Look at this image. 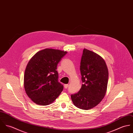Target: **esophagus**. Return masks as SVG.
Segmentation results:
<instances>
[{
  "mask_svg": "<svg viewBox=\"0 0 133 133\" xmlns=\"http://www.w3.org/2000/svg\"><path fill=\"white\" fill-rule=\"evenodd\" d=\"M68 87H69V85H68V84H64V87L65 89H67V88H68Z\"/></svg>",
  "mask_w": 133,
  "mask_h": 133,
  "instance_id": "34e87169",
  "label": "esophagus"
}]
</instances>
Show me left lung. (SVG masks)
Masks as SVG:
<instances>
[{
    "label": "left lung",
    "mask_w": 133,
    "mask_h": 133,
    "mask_svg": "<svg viewBox=\"0 0 133 133\" xmlns=\"http://www.w3.org/2000/svg\"><path fill=\"white\" fill-rule=\"evenodd\" d=\"M80 70L83 84L77 93L71 95V99L78 108L90 110L97 105L105 95L108 69L102 57L84 49Z\"/></svg>",
    "instance_id": "1"
}]
</instances>
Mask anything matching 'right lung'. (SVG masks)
<instances>
[{"instance_id": "obj_1", "label": "right lung", "mask_w": 133, "mask_h": 133, "mask_svg": "<svg viewBox=\"0 0 133 133\" xmlns=\"http://www.w3.org/2000/svg\"><path fill=\"white\" fill-rule=\"evenodd\" d=\"M66 51L46 48L37 52L29 61L24 75V88L36 104L47 105L61 94L63 86L58 82L57 64Z\"/></svg>"}]
</instances>
